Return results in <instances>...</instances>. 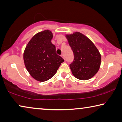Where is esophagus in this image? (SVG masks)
Returning <instances> with one entry per match:
<instances>
[{
	"mask_svg": "<svg viewBox=\"0 0 122 122\" xmlns=\"http://www.w3.org/2000/svg\"><path fill=\"white\" fill-rule=\"evenodd\" d=\"M61 56L63 58V59H65V58H64V55H63V54H61Z\"/></svg>",
	"mask_w": 122,
	"mask_h": 122,
	"instance_id": "34e87169",
	"label": "esophagus"
}]
</instances>
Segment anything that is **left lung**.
I'll use <instances>...</instances> for the list:
<instances>
[{
    "label": "left lung",
    "instance_id": "8db88e82",
    "mask_svg": "<svg viewBox=\"0 0 122 122\" xmlns=\"http://www.w3.org/2000/svg\"><path fill=\"white\" fill-rule=\"evenodd\" d=\"M74 54V60L70 68L75 77L80 80H88L99 71L101 56L93 43L79 32L66 35Z\"/></svg>",
    "mask_w": 122,
    "mask_h": 122
}]
</instances>
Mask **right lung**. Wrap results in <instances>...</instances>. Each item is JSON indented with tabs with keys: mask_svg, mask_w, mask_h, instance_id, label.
Returning <instances> with one entry per match:
<instances>
[{
	"mask_svg": "<svg viewBox=\"0 0 122 122\" xmlns=\"http://www.w3.org/2000/svg\"><path fill=\"white\" fill-rule=\"evenodd\" d=\"M53 34L46 30L38 33L30 39L25 49V66L33 78L45 81L53 77L64 59L56 54V46L51 43Z\"/></svg>",
	"mask_w": 122,
	"mask_h": 122,
	"instance_id": "right-lung-1",
	"label": "right lung"
}]
</instances>
